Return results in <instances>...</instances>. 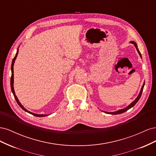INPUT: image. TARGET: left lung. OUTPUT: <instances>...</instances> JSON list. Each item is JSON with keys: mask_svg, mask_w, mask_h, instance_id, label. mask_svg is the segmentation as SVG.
<instances>
[{"mask_svg": "<svg viewBox=\"0 0 156 156\" xmlns=\"http://www.w3.org/2000/svg\"><path fill=\"white\" fill-rule=\"evenodd\" d=\"M130 43L133 44L135 45V47L136 49V51H137V52L139 53V54L141 58H142V56H141V54H140V51H139V49H138V48H137V45H136V44L135 43V41H130ZM144 84H145V83L144 82V83H143V85L142 86V88H141V89H140V92H139V94L138 96L136 97V98L135 99V100L133 102H132L131 103H130V104H129L128 106L126 107V108H122V109H120V110H119V111H115V112H105V111H103V112H104L107 113V114H111V115H119V114H121V113H123V112H124L127 111V110H129V108H131V107H133L136 104V103H137V101L139 100V99H140V96H141V94H142V92H143V88H144Z\"/></svg>", "mask_w": 156, "mask_h": 156, "instance_id": "1", "label": "left lung"}]
</instances>
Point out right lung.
<instances>
[{
	"mask_svg": "<svg viewBox=\"0 0 156 156\" xmlns=\"http://www.w3.org/2000/svg\"><path fill=\"white\" fill-rule=\"evenodd\" d=\"M18 52H19V49H17V53H16V56H15V57L13 58V60H12V66H11L12 76H11V80H10V85H11V89H12V93H13V96H14V98H15L16 100V101H17V104H18L19 105H20V106L21 107V108H23V109L25 111H26V112H29V113H30V114H31V115H34V116H37V117H43V116H48L49 115H37V114H35V113L31 112L29 111L28 110H27L26 108L21 105V103L20 102V101H19L16 95V93H15V91H14V88H13V65H14V62H15V60H16V58H17V56Z\"/></svg>",
	"mask_w": 156,
	"mask_h": 156,
	"instance_id": "right-lung-1",
	"label": "right lung"
}]
</instances>
